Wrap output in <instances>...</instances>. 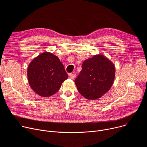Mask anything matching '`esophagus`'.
<instances>
[{"instance_id": "esophagus-1", "label": "esophagus", "mask_w": 147, "mask_h": 147, "mask_svg": "<svg viewBox=\"0 0 147 147\" xmlns=\"http://www.w3.org/2000/svg\"><path fill=\"white\" fill-rule=\"evenodd\" d=\"M69 77H70L71 79H74V78L76 77V74H75L70 73V74H69Z\"/></svg>"}]
</instances>
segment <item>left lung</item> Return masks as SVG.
I'll return each instance as SVG.
<instances>
[{
    "label": "left lung",
    "mask_w": 147,
    "mask_h": 147,
    "mask_svg": "<svg viewBox=\"0 0 147 147\" xmlns=\"http://www.w3.org/2000/svg\"><path fill=\"white\" fill-rule=\"evenodd\" d=\"M115 67L106 56L96 55L86 59L74 82L78 92L86 99L95 100L105 94L112 87Z\"/></svg>",
    "instance_id": "8db88e82"
}]
</instances>
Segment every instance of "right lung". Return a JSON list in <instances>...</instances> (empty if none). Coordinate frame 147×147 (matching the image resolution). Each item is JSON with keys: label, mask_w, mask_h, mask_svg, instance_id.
Listing matches in <instances>:
<instances>
[{"label": "right lung", "mask_w": 147, "mask_h": 147, "mask_svg": "<svg viewBox=\"0 0 147 147\" xmlns=\"http://www.w3.org/2000/svg\"><path fill=\"white\" fill-rule=\"evenodd\" d=\"M27 77L31 89L40 96L48 97L57 92L68 75L57 56L44 52L29 64Z\"/></svg>", "instance_id": "1"}]
</instances>
